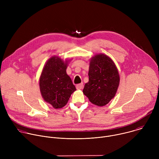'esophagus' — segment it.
I'll return each mask as SVG.
<instances>
[{"label":"esophagus","instance_id":"1","mask_svg":"<svg viewBox=\"0 0 159 159\" xmlns=\"http://www.w3.org/2000/svg\"><path fill=\"white\" fill-rule=\"evenodd\" d=\"M84 87V85H83V83H80V84H79L76 85V88L77 89H82Z\"/></svg>","mask_w":159,"mask_h":159}]
</instances>
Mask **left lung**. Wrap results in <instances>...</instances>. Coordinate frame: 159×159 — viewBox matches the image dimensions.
Instances as JSON below:
<instances>
[{
  "label": "left lung",
  "mask_w": 159,
  "mask_h": 159,
  "mask_svg": "<svg viewBox=\"0 0 159 159\" xmlns=\"http://www.w3.org/2000/svg\"><path fill=\"white\" fill-rule=\"evenodd\" d=\"M89 82L83 93L93 104L103 106L115 97L120 83V75L113 61L104 54L93 57L90 62Z\"/></svg>",
  "instance_id": "left-lung-1"
}]
</instances>
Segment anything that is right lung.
Listing matches in <instances>:
<instances>
[{"instance_id": "1", "label": "right lung", "mask_w": 159, "mask_h": 159, "mask_svg": "<svg viewBox=\"0 0 159 159\" xmlns=\"http://www.w3.org/2000/svg\"><path fill=\"white\" fill-rule=\"evenodd\" d=\"M58 57H52L44 65L39 79V87L44 100L55 109L61 108L76 90L66 74V64Z\"/></svg>"}]
</instances>
